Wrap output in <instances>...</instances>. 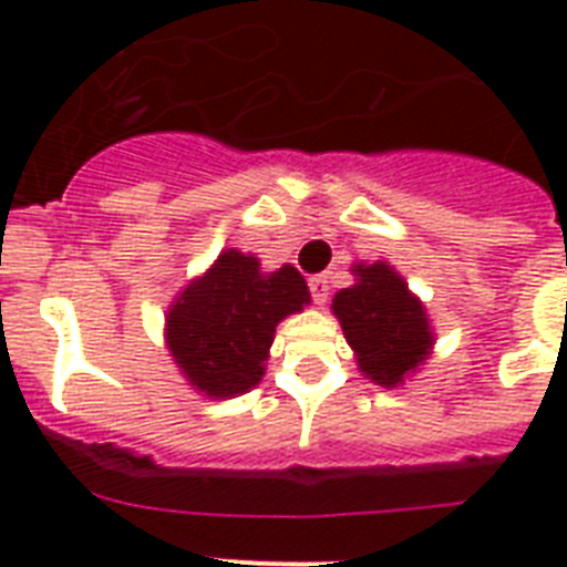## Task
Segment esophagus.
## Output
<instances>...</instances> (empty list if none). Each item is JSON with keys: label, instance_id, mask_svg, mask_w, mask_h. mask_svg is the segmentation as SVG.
<instances>
[{"label": "esophagus", "instance_id": "obj_1", "mask_svg": "<svg viewBox=\"0 0 567 567\" xmlns=\"http://www.w3.org/2000/svg\"><path fill=\"white\" fill-rule=\"evenodd\" d=\"M309 291H311V300L318 302V306H323V302H327V297H329L327 276H311Z\"/></svg>", "mask_w": 567, "mask_h": 567}]
</instances>
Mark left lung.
Masks as SVG:
<instances>
[{
    "instance_id": "8db88e82",
    "label": "left lung",
    "mask_w": 567,
    "mask_h": 567,
    "mask_svg": "<svg viewBox=\"0 0 567 567\" xmlns=\"http://www.w3.org/2000/svg\"><path fill=\"white\" fill-rule=\"evenodd\" d=\"M355 285L332 300L347 344L364 377L382 388L403 385L432 350V327L421 300L385 261L355 265Z\"/></svg>"
}]
</instances>
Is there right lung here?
<instances>
[{"mask_svg":"<svg viewBox=\"0 0 567 567\" xmlns=\"http://www.w3.org/2000/svg\"><path fill=\"white\" fill-rule=\"evenodd\" d=\"M297 267L265 274L258 258L223 249L167 311V350L205 396L247 394L265 377L276 323L309 306Z\"/></svg>","mask_w":567,"mask_h":567,"instance_id":"1","label":"right lung"}]
</instances>
